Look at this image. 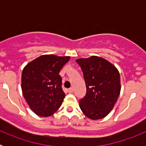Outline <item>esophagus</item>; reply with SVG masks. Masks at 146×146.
Returning <instances> with one entry per match:
<instances>
[{"label": "esophagus", "mask_w": 146, "mask_h": 146, "mask_svg": "<svg viewBox=\"0 0 146 146\" xmlns=\"http://www.w3.org/2000/svg\"><path fill=\"white\" fill-rule=\"evenodd\" d=\"M73 91H74V90H73V88H70L69 89H68V92H69V94H72V93H73Z\"/></svg>", "instance_id": "34e87169"}]
</instances>
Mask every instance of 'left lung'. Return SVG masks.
Instances as JSON below:
<instances>
[{
  "instance_id": "obj_1",
  "label": "left lung",
  "mask_w": 146,
  "mask_h": 146,
  "mask_svg": "<svg viewBox=\"0 0 146 146\" xmlns=\"http://www.w3.org/2000/svg\"><path fill=\"white\" fill-rule=\"evenodd\" d=\"M76 62L81 67L87 89L80 108L90 119H102L111 112L120 95L119 72L110 62L96 55Z\"/></svg>"
}]
</instances>
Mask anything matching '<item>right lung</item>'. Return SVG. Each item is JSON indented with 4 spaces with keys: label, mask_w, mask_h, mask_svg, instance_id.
I'll return each mask as SVG.
<instances>
[{
    "label": "right lung",
    "mask_w": 146,
    "mask_h": 146,
    "mask_svg": "<svg viewBox=\"0 0 146 146\" xmlns=\"http://www.w3.org/2000/svg\"><path fill=\"white\" fill-rule=\"evenodd\" d=\"M69 59V56L43 55L24 67L22 91L29 108L37 115L50 116L63 103L65 94L59 72Z\"/></svg>",
    "instance_id": "1"
}]
</instances>
